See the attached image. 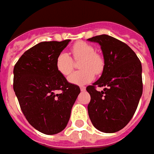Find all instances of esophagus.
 Segmentation results:
<instances>
[{
  "label": "esophagus",
  "mask_w": 154,
  "mask_h": 154,
  "mask_svg": "<svg viewBox=\"0 0 154 154\" xmlns=\"http://www.w3.org/2000/svg\"><path fill=\"white\" fill-rule=\"evenodd\" d=\"M80 90H81V91H85L86 88H85V87H84V86H82V87H80Z\"/></svg>",
  "instance_id": "obj_1"
}]
</instances>
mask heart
<instances>
[{"label":"heart","instance_id":"b5f03b06","mask_svg":"<svg viewBox=\"0 0 154 154\" xmlns=\"http://www.w3.org/2000/svg\"><path fill=\"white\" fill-rule=\"evenodd\" d=\"M70 52L73 59L67 53L62 52L57 57L56 67L61 75L68 77L74 69L73 60H81L79 64V69L81 70L73 73L69 77V81L71 84L84 85L94 79V72L97 75L103 72L104 68L103 58L95 52V48L91 45L85 42H77L71 46Z\"/></svg>","mask_w":154,"mask_h":154}]
</instances>
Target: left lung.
Here are the masks:
<instances>
[{"mask_svg": "<svg viewBox=\"0 0 154 154\" xmlns=\"http://www.w3.org/2000/svg\"><path fill=\"white\" fill-rule=\"evenodd\" d=\"M101 45L104 68L101 77L86 88L88 113L93 126L103 133L122 129L134 115L142 95V67L135 52L122 41L106 34L88 38ZM97 87H104L97 91Z\"/></svg>", "mask_w": 154, "mask_h": 154, "instance_id": "8db88e82", "label": "left lung"}]
</instances>
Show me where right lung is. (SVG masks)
Returning <instances> with one entry per match:
<instances>
[{
    "mask_svg": "<svg viewBox=\"0 0 154 154\" xmlns=\"http://www.w3.org/2000/svg\"><path fill=\"white\" fill-rule=\"evenodd\" d=\"M70 39L45 41L26 51L14 68V90L27 122L45 134L64 130L80 88L69 83L56 59Z\"/></svg>",
    "mask_w": 154,
    "mask_h": 154,
    "instance_id": "add662e5",
    "label": "right lung"
}]
</instances>
